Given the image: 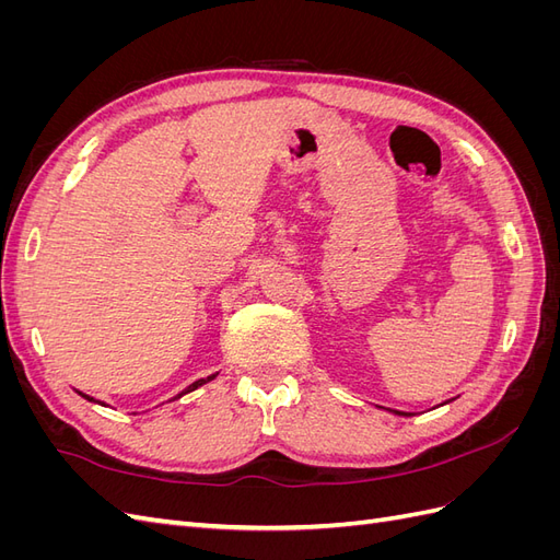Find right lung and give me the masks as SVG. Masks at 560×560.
I'll use <instances>...</instances> for the list:
<instances>
[{"label": "right lung", "mask_w": 560, "mask_h": 560, "mask_svg": "<svg viewBox=\"0 0 560 560\" xmlns=\"http://www.w3.org/2000/svg\"><path fill=\"white\" fill-rule=\"evenodd\" d=\"M214 376H217V374H212V376H208V378H200V381L191 383V385H189V387H186V389H184V393H179V395H177L175 399H179V397H182V395H186V393H191V389H196V387H200V385H206V383H208V381H212ZM83 397H86L89 401H93V397H89V395H83Z\"/></svg>", "instance_id": "add662e5"}]
</instances>
